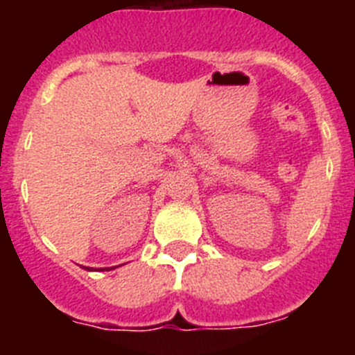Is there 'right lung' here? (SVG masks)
Returning <instances> with one entry per match:
<instances>
[{"instance_id": "right-lung-1", "label": "right lung", "mask_w": 355, "mask_h": 355, "mask_svg": "<svg viewBox=\"0 0 355 355\" xmlns=\"http://www.w3.org/2000/svg\"><path fill=\"white\" fill-rule=\"evenodd\" d=\"M87 270H92V268H89V266H87Z\"/></svg>"}]
</instances>
